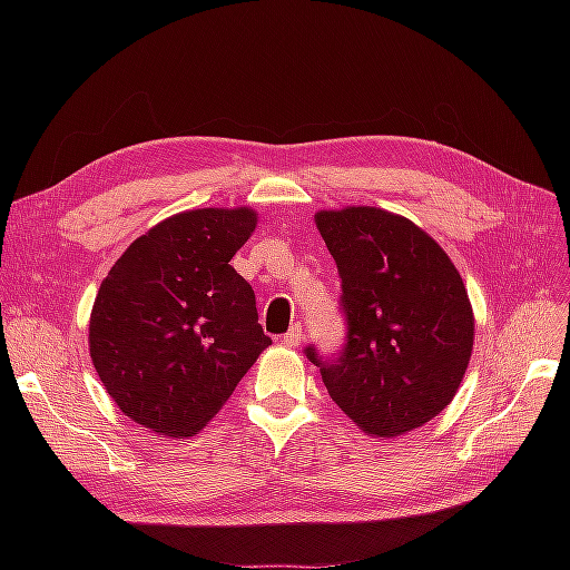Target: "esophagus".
I'll list each match as a JSON object with an SVG mask.
<instances>
[{
  "mask_svg": "<svg viewBox=\"0 0 570 570\" xmlns=\"http://www.w3.org/2000/svg\"><path fill=\"white\" fill-rule=\"evenodd\" d=\"M302 342V325L295 323L289 327V331L283 335V344L285 347H297V344Z\"/></svg>",
  "mask_w": 570,
  "mask_h": 570,
  "instance_id": "obj_1",
  "label": "esophagus"
}]
</instances>
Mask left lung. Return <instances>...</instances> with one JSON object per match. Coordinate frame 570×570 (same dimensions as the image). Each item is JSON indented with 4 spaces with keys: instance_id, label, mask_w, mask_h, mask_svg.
Returning <instances> with one entry per match:
<instances>
[{
    "instance_id": "1",
    "label": "left lung",
    "mask_w": 570,
    "mask_h": 570,
    "mask_svg": "<svg viewBox=\"0 0 570 570\" xmlns=\"http://www.w3.org/2000/svg\"><path fill=\"white\" fill-rule=\"evenodd\" d=\"M316 228L342 278L347 344L321 366L333 402L371 438L411 433L454 400L473 354L469 292L416 223L377 206L323 209Z\"/></svg>"
}]
</instances>
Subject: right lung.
<instances>
[{
  "label": "right lung",
  "instance_id": "1",
  "mask_svg": "<svg viewBox=\"0 0 570 570\" xmlns=\"http://www.w3.org/2000/svg\"><path fill=\"white\" fill-rule=\"evenodd\" d=\"M252 206L168 216L99 285L90 356L116 406L166 438H193L230 400L271 337L230 258L252 237Z\"/></svg>",
  "mask_w": 570,
  "mask_h": 570
}]
</instances>
